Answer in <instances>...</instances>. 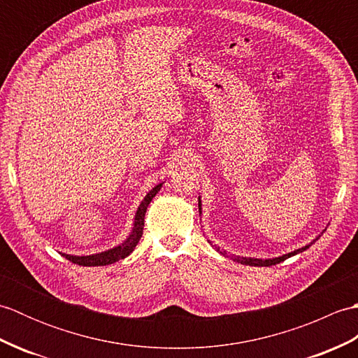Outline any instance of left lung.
Wrapping results in <instances>:
<instances>
[{"label": "left lung", "instance_id": "left-lung-1", "mask_svg": "<svg viewBox=\"0 0 358 358\" xmlns=\"http://www.w3.org/2000/svg\"><path fill=\"white\" fill-rule=\"evenodd\" d=\"M199 210H201L200 200H199ZM308 248L309 246H305V248H301V249H296V250H294V252H291V254H286V255L278 257V258H272V260H260V258H240V257L235 258V260H237L241 264H249V266H273V264H278L281 262H285L286 258H289V257H292V255L299 254V252H303V250H306ZM215 249L220 250V248H215Z\"/></svg>", "mask_w": 358, "mask_h": 358}]
</instances>
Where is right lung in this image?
Instances as JSON below:
<instances>
[{
    "label": "right lung",
    "mask_w": 358,
    "mask_h": 358,
    "mask_svg": "<svg viewBox=\"0 0 358 358\" xmlns=\"http://www.w3.org/2000/svg\"><path fill=\"white\" fill-rule=\"evenodd\" d=\"M162 189V185L155 186L152 191L146 195V199H144L140 204L138 210H136V215H135V223H134V231L132 234L129 235V238L121 243L120 246L113 248L110 250H106V252L101 254H95V255H87V257H75V255H66L63 254V257H66L67 260L75 263V264H80V266H106V264H112L118 260H123L129 254L132 252L135 249V246L138 245V241L143 235V226H144V215H146V209L149 206V203L152 201V199L157 195V192Z\"/></svg>",
    "instance_id": "1"
}]
</instances>
